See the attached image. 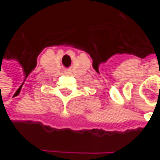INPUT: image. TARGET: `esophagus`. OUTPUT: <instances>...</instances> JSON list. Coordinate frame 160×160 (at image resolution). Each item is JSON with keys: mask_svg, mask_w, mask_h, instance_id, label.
<instances>
[{"mask_svg": "<svg viewBox=\"0 0 160 160\" xmlns=\"http://www.w3.org/2000/svg\"><path fill=\"white\" fill-rule=\"evenodd\" d=\"M66 73H67V74H68V73H70V72H69V71H67Z\"/></svg>", "mask_w": 160, "mask_h": 160, "instance_id": "1", "label": "esophagus"}]
</instances>
